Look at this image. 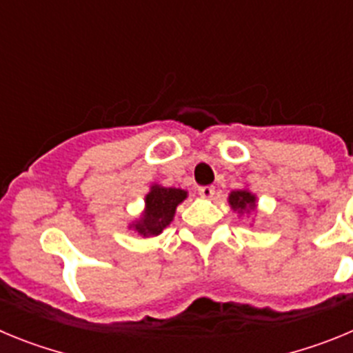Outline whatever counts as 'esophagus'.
Listing matches in <instances>:
<instances>
[{
  "mask_svg": "<svg viewBox=\"0 0 353 353\" xmlns=\"http://www.w3.org/2000/svg\"><path fill=\"white\" fill-rule=\"evenodd\" d=\"M199 196H203V198H212L215 194V189L212 185H203L198 189Z\"/></svg>",
  "mask_w": 353,
  "mask_h": 353,
  "instance_id": "obj_1",
  "label": "esophagus"
}]
</instances>
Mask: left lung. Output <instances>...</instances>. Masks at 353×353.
Segmentation results:
<instances>
[{
	"mask_svg": "<svg viewBox=\"0 0 353 353\" xmlns=\"http://www.w3.org/2000/svg\"><path fill=\"white\" fill-rule=\"evenodd\" d=\"M228 201H230V207L233 208L239 214H244V212H251L256 208V196L249 192L248 189H240V191H232L228 196Z\"/></svg>",
	"mask_w": 353,
	"mask_h": 353,
	"instance_id": "1",
	"label": "left lung"
}]
</instances>
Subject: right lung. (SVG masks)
<instances>
[{
	"instance_id": "add662e5",
	"label": "right lung",
	"mask_w": 353,
	"mask_h": 353,
	"mask_svg": "<svg viewBox=\"0 0 353 353\" xmlns=\"http://www.w3.org/2000/svg\"><path fill=\"white\" fill-rule=\"evenodd\" d=\"M187 198V191L176 187H162L154 183L150 192L145 196V210L138 221H134L129 228L138 232L141 236H157L162 230L170 226L173 221L176 207Z\"/></svg>"
}]
</instances>
